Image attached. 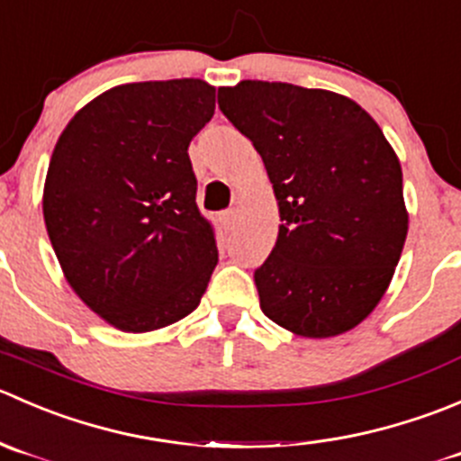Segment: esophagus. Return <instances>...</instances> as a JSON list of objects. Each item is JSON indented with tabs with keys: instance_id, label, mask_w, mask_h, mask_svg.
Listing matches in <instances>:
<instances>
[{
	"instance_id": "obj_1",
	"label": "esophagus",
	"mask_w": 461,
	"mask_h": 461,
	"mask_svg": "<svg viewBox=\"0 0 461 461\" xmlns=\"http://www.w3.org/2000/svg\"><path fill=\"white\" fill-rule=\"evenodd\" d=\"M221 226H224V230H232L235 229V211H226L224 215L220 217Z\"/></svg>"
}]
</instances>
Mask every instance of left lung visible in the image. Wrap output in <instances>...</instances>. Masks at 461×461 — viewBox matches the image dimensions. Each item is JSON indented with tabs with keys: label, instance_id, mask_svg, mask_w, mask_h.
Instances as JSON below:
<instances>
[{
	"label": "left lung",
	"instance_id": "obj_1",
	"mask_svg": "<svg viewBox=\"0 0 461 461\" xmlns=\"http://www.w3.org/2000/svg\"><path fill=\"white\" fill-rule=\"evenodd\" d=\"M220 109L262 157L280 211L255 271L264 316L304 339L354 330L408 235L401 163L381 127L348 95L289 82L220 86Z\"/></svg>",
	"mask_w": 461,
	"mask_h": 461
}]
</instances>
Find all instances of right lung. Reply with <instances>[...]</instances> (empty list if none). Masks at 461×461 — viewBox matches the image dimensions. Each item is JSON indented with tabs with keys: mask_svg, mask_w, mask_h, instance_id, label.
I'll use <instances>...</instances> for the list:
<instances>
[{
	"mask_svg": "<svg viewBox=\"0 0 461 461\" xmlns=\"http://www.w3.org/2000/svg\"><path fill=\"white\" fill-rule=\"evenodd\" d=\"M215 113L199 77L130 82L86 103L58 139L44 224L77 298L143 334L197 309L217 264L188 145Z\"/></svg>",
	"mask_w": 461,
	"mask_h": 461,
	"instance_id": "right-lung-1",
	"label": "right lung"
}]
</instances>
